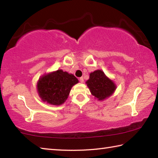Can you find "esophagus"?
<instances>
[{"mask_svg":"<svg viewBox=\"0 0 158 158\" xmlns=\"http://www.w3.org/2000/svg\"><path fill=\"white\" fill-rule=\"evenodd\" d=\"M79 81L81 83H84V78H83V77H80Z\"/></svg>","mask_w":158,"mask_h":158,"instance_id":"obj_1","label":"esophagus"}]
</instances>
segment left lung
Masks as SVG:
<instances>
[{"label": "left lung", "instance_id": "8db88e82", "mask_svg": "<svg viewBox=\"0 0 158 158\" xmlns=\"http://www.w3.org/2000/svg\"><path fill=\"white\" fill-rule=\"evenodd\" d=\"M85 83L91 94L98 100H104L110 97L116 89L114 81L109 79L100 69L90 73L89 79Z\"/></svg>", "mask_w": 158, "mask_h": 158}]
</instances>
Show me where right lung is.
<instances>
[{
  "label": "right lung",
  "instance_id": "add662e5",
  "mask_svg": "<svg viewBox=\"0 0 158 158\" xmlns=\"http://www.w3.org/2000/svg\"><path fill=\"white\" fill-rule=\"evenodd\" d=\"M78 82L73 74L58 69L40 77L37 81V90L43 102L60 105L68 99L72 87Z\"/></svg>",
  "mask_w": 158,
  "mask_h": 158
}]
</instances>
